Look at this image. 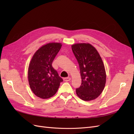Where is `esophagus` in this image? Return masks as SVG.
Returning a JSON list of instances; mask_svg holds the SVG:
<instances>
[{
    "mask_svg": "<svg viewBox=\"0 0 134 134\" xmlns=\"http://www.w3.org/2000/svg\"><path fill=\"white\" fill-rule=\"evenodd\" d=\"M71 80L70 78H64V81L65 82H68V81H70Z\"/></svg>",
    "mask_w": 134,
    "mask_h": 134,
    "instance_id": "obj_1",
    "label": "esophagus"
}]
</instances>
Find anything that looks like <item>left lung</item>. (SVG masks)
Returning a JSON list of instances; mask_svg holds the SVG:
<instances>
[{"mask_svg":"<svg viewBox=\"0 0 134 134\" xmlns=\"http://www.w3.org/2000/svg\"><path fill=\"white\" fill-rule=\"evenodd\" d=\"M78 61L82 84L76 89V94L83 100L97 98L104 90L106 74L102 60L96 48L90 43H76L71 46Z\"/></svg>","mask_w":134,"mask_h":134,"instance_id":"1","label":"left lung"}]
</instances>
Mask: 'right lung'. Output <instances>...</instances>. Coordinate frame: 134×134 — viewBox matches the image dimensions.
Masks as SVG:
<instances>
[{"label":"right lung","instance_id":"add662e5","mask_svg":"<svg viewBox=\"0 0 134 134\" xmlns=\"http://www.w3.org/2000/svg\"><path fill=\"white\" fill-rule=\"evenodd\" d=\"M62 46L60 43H47L40 47L31 60L28 82L32 91L40 98L47 99L55 95L63 81L52 66Z\"/></svg>","mask_w":134,"mask_h":134}]
</instances>
